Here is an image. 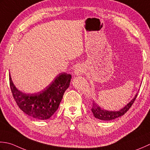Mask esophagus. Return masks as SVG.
Listing matches in <instances>:
<instances>
[{"mask_svg": "<svg viewBox=\"0 0 150 150\" xmlns=\"http://www.w3.org/2000/svg\"><path fill=\"white\" fill-rule=\"evenodd\" d=\"M74 72L75 75H81L84 72V68L82 66H77L74 69Z\"/></svg>", "mask_w": 150, "mask_h": 150, "instance_id": "34e87169", "label": "esophagus"}]
</instances>
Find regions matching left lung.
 Returning a JSON list of instances; mask_svg holds the SVG:
<instances>
[{"instance_id":"left-lung-1","label":"left lung","mask_w":150,"mask_h":150,"mask_svg":"<svg viewBox=\"0 0 150 150\" xmlns=\"http://www.w3.org/2000/svg\"><path fill=\"white\" fill-rule=\"evenodd\" d=\"M137 94H138V93L135 94V97L127 105H125L123 108L118 110V111H108V110H105L101 108L95 102H94L93 103V108L91 109V111H92L94 117L99 119V120L104 121H110L114 120L115 118L122 117V115H124L129 110L131 105H133V102H135Z\"/></svg>"}]
</instances>
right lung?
Wrapping results in <instances>:
<instances>
[{
    "instance_id": "right-lung-1",
    "label": "right lung",
    "mask_w": 150,
    "mask_h": 150,
    "mask_svg": "<svg viewBox=\"0 0 150 150\" xmlns=\"http://www.w3.org/2000/svg\"><path fill=\"white\" fill-rule=\"evenodd\" d=\"M71 78V74L60 73L43 90L30 94L18 89L12 81L10 74L9 76L11 91L17 105L24 113L38 120H47L57 111Z\"/></svg>"
}]
</instances>
